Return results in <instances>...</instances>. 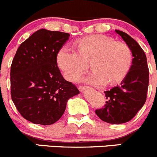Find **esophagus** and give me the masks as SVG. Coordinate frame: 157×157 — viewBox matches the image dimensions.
Here are the masks:
<instances>
[{
	"label": "esophagus",
	"mask_w": 157,
	"mask_h": 157,
	"mask_svg": "<svg viewBox=\"0 0 157 157\" xmlns=\"http://www.w3.org/2000/svg\"><path fill=\"white\" fill-rule=\"evenodd\" d=\"M86 89H90V87H89V86H79V90H80V91H84V90H86Z\"/></svg>",
	"instance_id": "34e87169"
}]
</instances>
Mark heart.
Returning a JSON list of instances; mask_svg holds the SVG:
<instances>
[{
	"label": "heart",
	"mask_w": 157,
	"mask_h": 157,
	"mask_svg": "<svg viewBox=\"0 0 157 157\" xmlns=\"http://www.w3.org/2000/svg\"><path fill=\"white\" fill-rule=\"evenodd\" d=\"M75 51L64 47L59 51L57 61L64 77L75 80L86 72L91 63L93 74L85 80L94 85L105 83L114 86L122 81L131 69L132 51L124 42L109 36L93 34L77 40Z\"/></svg>",
	"instance_id": "obj_1"
}]
</instances>
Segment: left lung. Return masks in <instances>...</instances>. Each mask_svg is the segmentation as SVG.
Returning <instances> with one entry per match:
<instances>
[{
  "label": "left lung",
  "instance_id": "obj_1",
  "mask_svg": "<svg viewBox=\"0 0 157 157\" xmlns=\"http://www.w3.org/2000/svg\"><path fill=\"white\" fill-rule=\"evenodd\" d=\"M132 51V65L119 86L105 91L107 101L104 108L95 112L102 121L110 124H122L131 121L143 107L149 86L147 57L139 44L127 33L115 30Z\"/></svg>",
  "mask_w": 157,
  "mask_h": 157
}]
</instances>
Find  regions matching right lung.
I'll return each mask as SVG.
<instances>
[{
  "mask_svg": "<svg viewBox=\"0 0 157 157\" xmlns=\"http://www.w3.org/2000/svg\"><path fill=\"white\" fill-rule=\"evenodd\" d=\"M69 33L41 29L20 45L10 67L11 99L20 115L37 124L60 119L78 89L64 80L57 65Z\"/></svg>",
  "mask_w": 157,
  "mask_h": 157,
  "instance_id": "1",
  "label": "right lung"
}]
</instances>
